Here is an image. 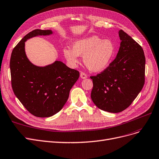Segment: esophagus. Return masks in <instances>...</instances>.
<instances>
[{
	"label": "esophagus",
	"instance_id": "obj_1",
	"mask_svg": "<svg viewBox=\"0 0 159 159\" xmlns=\"http://www.w3.org/2000/svg\"><path fill=\"white\" fill-rule=\"evenodd\" d=\"M80 76L81 79H85L87 78V75L85 74V73H83V72H81V73H80Z\"/></svg>",
	"mask_w": 159,
	"mask_h": 159
}]
</instances>
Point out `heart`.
<instances>
[{
  "label": "heart",
  "mask_w": 159,
  "mask_h": 159,
  "mask_svg": "<svg viewBox=\"0 0 159 159\" xmlns=\"http://www.w3.org/2000/svg\"><path fill=\"white\" fill-rule=\"evenodd\" d=\"M115 53V46L110 39H102L93 35L78 39L73 48H65L63 55L69 65L75 67L79 63V56L90 70L100 72L110 65Z\"/></svg>",
  "instance_id": "1"
}]
</instances>
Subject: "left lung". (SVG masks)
I'll list each match as a JSON object with an SVG mask.
<instances>
[{
  "label": "left lung",
  "mask_w": 159,
  "mask_h": 159,
  "mask_svg": "<svg viewBox=\"0 0 159 159\" xmlns=\"http://www.w3.org/2000/svg\"><path fill=\"white\" fill-rule=\"evenodd\" d=\"M116 59L100 74L90 76L91 99L102 110L119 113L129 107L145 83V57L141 46L120 30Z\"/></svg>",
  "instance_id": "left-lung-1"
}]
</instances>
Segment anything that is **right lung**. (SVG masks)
Segmentation results:
<instances>
[{
	"label": "right lung",
	"instance_id": "right-lung-1",
	"mask_svg": "<svg viewBox=\"0 0 159 159\" xmlns=\"http://www.w3.org/2000/svg\"><path fill=\"white\" fill-rule=\"evenodd\" d=\"M53 33L51 30L39 29L28 33L12 50L10 61L14 94L30 113L39 117H51L62 109L79 77V71L62 61L39 66L27 57L25 42L28 39Z\"/></svg>",
	"mask_w": 159,
	"mask_h": 159
}]
</instances>
